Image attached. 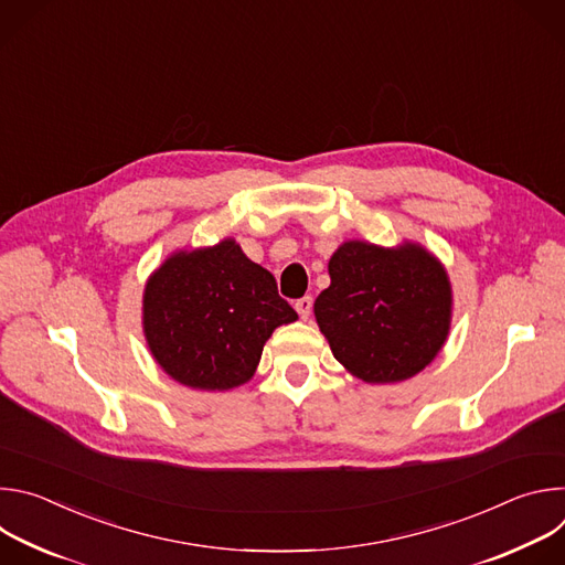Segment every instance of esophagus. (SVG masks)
<instances>
[{"label":"esophagus","mask_w":565,"mask_h":565,"mask_svg":"<svg viewBox=\"0 0 565 565\" xmlns=\"http://www.w3.org/2000/svg\"><path fill=\"white\" fill-rule=\"evenodd\" d=\"M295 310L299 312V317L301 319H308L310 317V310H312V297H301V299H297L295 301Z\"/></svg>","instance_id":"obj_1"}]
</instances>
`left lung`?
I'll return each instance as SVG.
<instances>
[{"instance_id": "1", "label": "left lung", "mask_w": 565, "mask_h": 565, "mask_svg": "<svg viewBox=\"0 0 565 565\" xmlns=\"http://www.w3.org/2000/svg\"><path fill=\"white\" fill-rule=\"evenodd\" d=\"M329 275L331 286L315 299L317 324L335 360L360 380L414 377L443 349L451 288L425 248L349 241L331 257Z\"/></svg>"}]
</instances>
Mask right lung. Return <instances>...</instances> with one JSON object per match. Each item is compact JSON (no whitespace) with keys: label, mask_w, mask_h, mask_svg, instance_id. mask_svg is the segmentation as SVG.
I'll use <instances>...</instances> for the list:
<instances>
[{"label":"right lung","mask_w":565,"mask_h":565,"mask_svg":"<svg viewBox=\"0 0 565 565\" xmlns=\"http://www.w3.org/2000/svg\"><path fill=\"white\" fill-rule=\"evenodd\" d=\"M295 319L275 277L232 238L170 257L147 281L142 299L151 355L177 382L201 391L248 382L266 340Z\"/></svg>","instance_id":"1"}]
</instances>
